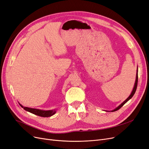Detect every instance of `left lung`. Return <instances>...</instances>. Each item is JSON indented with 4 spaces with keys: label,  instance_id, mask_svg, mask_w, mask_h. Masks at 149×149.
Returning <instances> with one entry per match:
<instances>
[{
    "label": "left lung",
    "instance_id": "left-lung-1",
    "mask_svg": "<svg viewBox=\"0 0 149 149\" xmlns=\"http://www.w3.org/2000/svg\"><path fill=\"white\" fill-rule=\"evenodd\" d=\"M138 69H137V71H136V81H135V83H134V87H133V91H132V93H131V94L130 95V96L124 101L123 102H122L119 106H118L116 108H115L114 110H112V111H108V112H114V111H117V110H118L120 108H122V107L125 104L128 100H130L131 98H132V97H133V96L134 95V94L135 93V92H136V88H137V86H138Z\"/></svg>",
    "mask_w": 149,
    "mask_h": 149
}]
</instances>
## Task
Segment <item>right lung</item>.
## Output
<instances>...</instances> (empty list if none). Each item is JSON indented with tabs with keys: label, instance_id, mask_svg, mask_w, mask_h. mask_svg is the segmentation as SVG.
Masks as SVG:
<instances>
[{
	"label": "right lung",
	"instance_id": "right-lung-1",
	"mask_svg": "<svg viewBox=\"0 0 149 149\" xmlns=\"http://www.w3.org/2000/svg\"><path fill=\"white\" fill-rule=\"evenodd\" d=\"M19 104L21 105L22 108H24V110H26L29 112H31V113H32V114H33L40 116V117H51L54 114H55L56 112V109L45 111V110H41V109H39L28 108V107H24L19 103Z\"/></svg>",
	"mask_w": 149,
	"mask_h": 149
}]
</instances>
